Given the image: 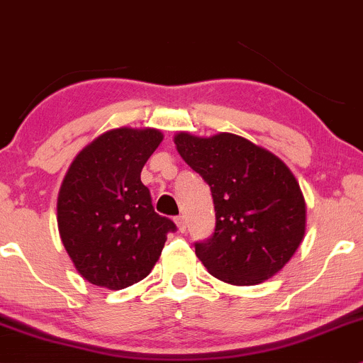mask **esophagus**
Instances as JSON below:
<instances>
[{
  "label": "esophagus",
  "mask_w": 363,
  "mask_h": 363,
  "mask_svg": "<svg viewBox=\"0 0 363 363\" xmlns=\"http://www.w3.org/2000/svg\"><path fill=\"white\" fill-rule=\"evenodd\" d=\"M176 223H177L179 232H186V220H184V216H176Z\"/></svg>",
  "instance_id": "34e87169"
}]
</instances>
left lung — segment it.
<instances>
[{
  "instance_id": "left-lung-1",
  "label": "left lung",
  "mask_w": 363,
  "mask_h": 363,
  "mask_svg": "<svg viewBox=\"0 0 363 363\" xmlns=\"http://www.w3.org/2000/svg\"><path fill=\"white\" fill-rule=\"evenodd\" d=\"M174 143L213 196L215 232L194 244L208 273L230 285L274 277L306 234V201L290 169L232 133L210 138L177 133Z\"/></svg>"
}]
</instances>
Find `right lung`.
Masks as SVG:
<instances>
[{"mask_svg":"<svg viewBox=\"0 0 363 363\" xmlns=\"http://www.w3.org/2000/svg\"><path fill=\"white\" fill-rule=\"evenodd\" d=\"M164 140L158 129L118 128L74 157L57 196V227L77 272L109 290L148 277L176 223L155 213L141 169Z\"/></svg>","mask_w":363,"mask_h":363,"instance_id":"obj_1","label":"right lung"}]
</instances>
